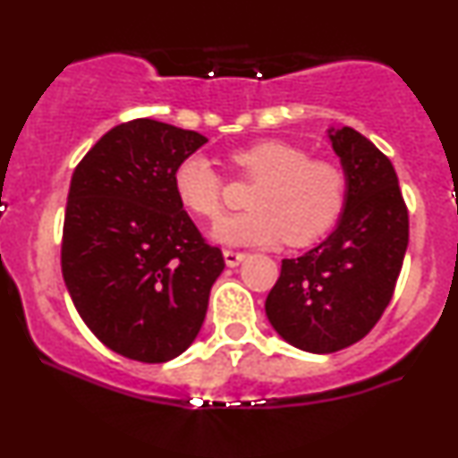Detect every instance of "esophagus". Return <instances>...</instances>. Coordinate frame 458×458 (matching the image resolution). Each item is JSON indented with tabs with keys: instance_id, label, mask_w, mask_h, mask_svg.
I'll use <instances>...</instances> for the list:
<instances>
[{
	"instance_id": "esophagus-1",
	"label": "esophagus",
	"mask_w": 458,
	"mask_h": 458,
	"mask_svg": "<svg viewBox=\"0 0 458 458\" xmlns=\"http://www.w3.org/2000/svg\"><path fill=\"white\" fill-rule=\"evenodd\" d=\"M245 256H247V254H243V251L224 250V260H225V265H228V267H236V265H241V262L245 260Z\"/></svg>"
}]
</instances>
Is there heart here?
<instances>
[{"label": "heart", "instance_id": "1", "mask_svg": "<svg viewBox=\"0 0 458 458\" xmlns=\"http://www.w3.org/2000/svg\"><path fill=\"white\" fill-rule=\"evenodd\" d=\"M230 161L241 174L259 181L250 213L224 219L213 239L225 245H269L286 236L306 245L334 228L346 202V176L334 161L310 159L301 146L262 140L234 150ZM176 199L187 213L217 222L224 208V181L202 155H189L172 176Z\"/></svg>", "mask_w": 458, "mask_h": 458}]
</instances>
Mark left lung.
<instances>
[{"label":"left lung","instance_id":"left-lung-1","mask_svg":"<svg viewBox=\"0 0 458 458\" xmlns=\"http://www.w3.org/2000/svg\"><path fill=\"white\" fill-rule=\"evenodd\" d=\"M346 176V202L323 243L284 259L267 295L271 327L308 353H335L377 325L409 243V215L392 161L357 133L327 131Z\"/></svg>","mask_w":458,"mask_h":458}]
</instances>
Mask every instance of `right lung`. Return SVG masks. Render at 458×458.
Returning a JSON list of instances; mask_svg holds the SVG:
<instances>
[{"label": "right lung", "instance_id": "add662e5", "mask_svg": "<svg viewBox=\"0 0 458 458\" xmlns=\"http://www.w3.org/2000/svg\"><path fill=\"white\" fill-rule=\"evenodd\" d=\"M207 141L138 118L107 131L72 172L62 276L83 323L129 360L161 364L187 351L225 267L172 187L178 163Z\"/></svg>", "mask_w": 458, "mask_h": 458}]
</instances>
